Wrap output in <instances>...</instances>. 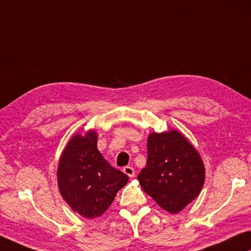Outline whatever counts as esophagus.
I'll return each mask as SVG.
<instances>
[{
	"label": "esophagus",
	"mask_w": 251,
	"mask_h": 251,
	"mask_svg": "<svg viewBox=\"0 0 251 251\" xmlns=\"http://www.w3.org/2000/svg\"><path fill=\"white\" fill-rule=\"evenodd\" d=\"M123 172H125L126 174L130 177V178L134 177V169L131 167V166H126V167H123Z\"/></svg>",
	"instance_id": "obj_1"
}]
</instances>
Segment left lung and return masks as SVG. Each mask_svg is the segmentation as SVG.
Instances as JSON below:
<instances>
[{
    "mask_svg": "<svg viewBox=\"0 0 251 251\" xmlns=\"http://www.w3.org/2000/svg\"><path fill=\"white\" fill-rule=\"evenodd\" d=\"M148 159L138 180L161 209L178 213L201 192L205 168L198 150L176 130L152 132L147 141Z\"/></svg>",
    "mask_w": 251,
    "mask_h": 251,
    "instance_id": "left-lung-1",
    "label": "left lung"
}]
</instances>
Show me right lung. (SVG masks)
<instances>
[{
  "mask_svg": "<svg viewBox=\"0 0 251 251\" xmlns=\"http://www.w3.org/2000/svg\"><path fill=\"white\" fill-rule=\"evenodd\" d=\"M129 177L104 159L98 149V134L76 133L61 153L57 180L61 196L84 218L101 217L128 183Z\"/></svg>",
  "mask_w": 251,
  "mask_h": 251,
  "instance_id": "add662e5",
  "label": "right lung"
}]
</instances>
